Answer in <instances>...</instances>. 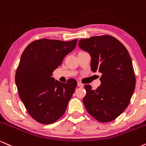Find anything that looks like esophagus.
<instances>
[{
    "mask_svg": "<svg viewBox=\"0 0 146 146\" xmlns=\"http://www.w3.org/2000/svg\"><path fill=\"white\" fill-rule=\"evenodd\" d=\"M77 85H78V86L79 87H83L84 86L83 84H82L81 83H80V82H78V83H77Z\"/></svg>",
    "mask_w": 146,
    "mask_h": 146,
    "instance_id": "obj_1",
    "label": "esophagus"
}]
</instances>
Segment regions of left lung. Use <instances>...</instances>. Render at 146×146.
<instances>
[{
  "label": "left lung",
  "mask_w": 146,
  "mask_h": 146,
  "mask_svg": "<svg viewBox=\"0 0 146 146\" xmlns=\"http://www.w3.org/2000/svg\"><path fill=\"white\" fill-rule=\"evenodd\" d=\"M78 46L90 54L92 71L102 73L101 85L96 90L85 85L84 105L98 121L114 120L127 108L135 91L136 80L131 56L119 40L108 35L80 39Z\"/></svg>",
  "instance_id": "1"
}]
</instances>
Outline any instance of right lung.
Listing matches in <instances>:
<instances>
[{
    "instance_id": "obj_1",
    "label": "right lung",
    "mask_w": 146,
    "mask_h": 146,
    "mask_svg": "<svg viewBox=\"0 0 146 146\" xmlns=\"http://www.w3.org/2000/svg\"><path fill=\"white\" fill-rule=\"evenodd\" d=\"M77 41L41 39L29 44L22 52L15 73V84L26 109L39 123L52 124L66 110L76 80L70 78L62 83L52 75L63 58L75 48Z\"/></svg>"
}]
</instances>
